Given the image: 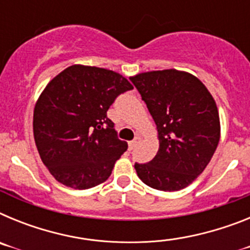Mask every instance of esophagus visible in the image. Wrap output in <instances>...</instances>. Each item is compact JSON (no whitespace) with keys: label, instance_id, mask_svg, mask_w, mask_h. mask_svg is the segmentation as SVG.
Instances as JSON below:
<instances>
[{"label":"esophagus","instance_id":"esophagus-1","mask_svg":"<svg viewBox=\"0 0 250 250\" xmlns=\"http://www.w3.org/2000/svg\"><path fill=\"white\" fill-rule=\"evenodd\" d=\"M140 141H141L140 136H136V138L134 139V140L130 141V143H129V147H130V149H134V147H135L136 145L140 144Z\"/></svg>","mask_w":250,"mask_h":250}]
</instances>
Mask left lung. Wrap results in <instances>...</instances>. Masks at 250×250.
Returning a JSON list of instances; mask_svg holds the SVG:
<instances>
[{
	"label": "left lung",
	"mask_w": 250,
	"mask_h": 250,
	"mask_svg": "<svg viewBox=\"0 0 250 250\" xmlns=\"http://www.w3.org/2000/svg\"><path fill=\"white\" fill-rule=\"evenodd\" d=\"M156 124L159 150L135 163L141 182L163 191L184 189L204 171L220 138L218 107L204 83L174 68L130 77Z\"/></svg>",
	"instance_id": "8db88e82"
}]
</instances>
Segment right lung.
I'll return each mask as SVG.
<instances>
[{"instance_id":"add662e5","label":"right lung","mask_w":250,"mask_h":250,"mask_svg":"<svg viewBox=\"0 0 250 250\" xmlns=\"http://www.w3.org/2000/svg\"><path fill=\"white\" fill-rule=\"evenodd\" d=\"M132 90L111 70L72 65L54 77L34 110V136L43 164L57 182L90 189L111 175L127 149L118 138L107 110L115 99Z\"/></svg>"}]
</instances>
